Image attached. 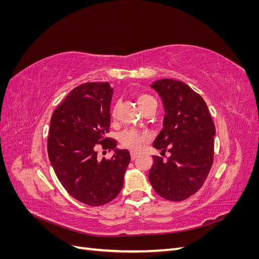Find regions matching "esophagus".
Wrapping results in <instances>:
<instances>
[{
  "label": "esophagus",
  "instance_id": "1",
  "mask_svg": "<svg viewBox=\"0 0 259 259\" xmlns=\"http://www.w3.org/2000/svg\"><path fill=\"white\" fill-rule=\"evenodd\" d=\"M138 156V153L137 152H131V159L132 160H135Z\"/></svg>",
  "mask_w": 259,
  "mask_h": 259
}]
</instances>
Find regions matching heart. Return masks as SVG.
<instances>
[{
    "label": "heart",
    "instance_id": "b5f03b06",
    "mask_svg": "<svg viewBox=\"0 0 259 259\" xmlns=\"http://www.w3.org/2000/svg\"><path fill=\"white\" fill-rule=\"evenodd\" d=\"M152 101H155L153 97H151L150 95H147V94H140L137 97V103L142 109L152 103ZM149 139H150V135H149L148 133L138 132L132 128L124 130L119 135V142L121 146L130 149L132 151H138L145 143L149 142Z\"/></svg>",
    "mask_w": 259,
    "mask_h": 259
}]
</instances>
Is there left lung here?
I'll list each match as a JSON object with an SVG mask.
<instances>
[{"instance_id": "8db88e82", "label": "left lung", "mask_w": 259, "mask_h": 259, "mask_svg": "<svg viewBox=\"0 0 259 259\" xmlns=\"http://www.w3.org/2000/svg\"><path fill=\"white\" fill-rule=\"evenodd\" d=\"M150 88L159 94L165 112L152 146L161 154L167 148L169 156L152 155L149 182L162 198L183 201L200 189L209 173L215 125L204 99L184 82L161 79Z\"/></svg>"}]
</instances>
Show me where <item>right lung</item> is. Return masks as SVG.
Returning a JSON list of instances; mask_svg holds the SVG:
<instances>
[{
  "label": "right lung",
  "mask_w": 259,
  "mask_h": 259,
  "mask_svg": "<svg viewBox=\"0 0 259 259\" xmlns=\"http://www.w3.org/2000/svg\"><path fill=\"white\" fill-rule=\"evenodd\" d=\"M112 95L108 82L76 86L51 119L48 152L55 174L71 197L91 206L104 205L120 193L131 161L126 149L106 138ZM97 143L114 149L111 159L98 160Z\"/></svg>",
  "instance_id": "add662e5"
}]
</instances>
